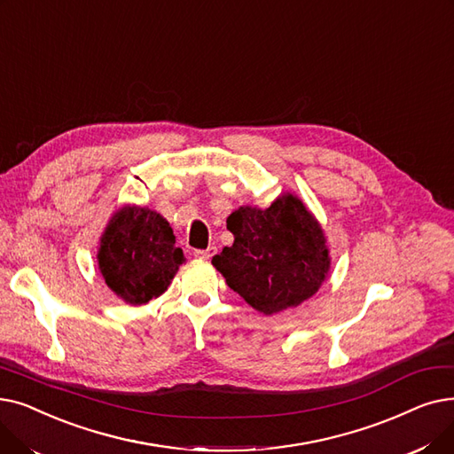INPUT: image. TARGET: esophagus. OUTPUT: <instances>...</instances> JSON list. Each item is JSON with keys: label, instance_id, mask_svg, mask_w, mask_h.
Listing matches in <instances>:
<instances>
[{"label": "esophagus", "instance_id": "obj_1", "mask_svg": "<svg viewBox=\"0 0 454 454\" xmlns=\"http://www.w3.org/2000/svg\"><path fill=\"white\" fill-rule=\"evenodd\" d=\"M214 253H215V247L212 246V247H208V249H198L193 254L200 256V258H205V261H208V258L214 256Z\"/></svg>", "mask_w": 454, "mask_h": 454}]
</instances>
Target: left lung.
Here are the masks:
<instances>
[{"label":"left lung","instance_id":"left-lung-1","mask_svg":"<svg viewBox=\"0 0 454 454\" xmlns=\"http://www.w3.org/2000/svg\"><path fill=\"white\" fill-rule=\"evenodd\" d=\"M231 247L212 258L229 288L266 316L297 307L325 280L331 256L325 234L294 193L266 210L240 207L227 218Z\"/></svg>","mask_w":454,"mask_h":454}]
</instances>
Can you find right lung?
I'll return each instance as SVG.
<instances>
[{
	"instance_id": "add662e5",
	"label": "right lung",
	"mask_w": 454,
	"mask_h": 454,
	"mask_svg": "<svg viewBox=\"0 0 454 454\" xmlns=\"http://www.w3.org/2000/svg\"><path fill=\"white\" fill-rule=\"evenodd\" d=\"M184 261L169 223L145 207L114 212L98 251L106 286L131 305H144L164 294Z\"/></svg>"
}]
</instances>
